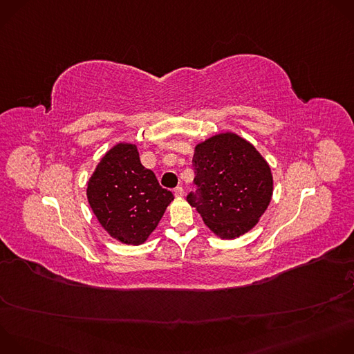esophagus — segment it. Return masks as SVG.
I'll return each mask as SVG.
<instances>
[{
    "mask_svg": "<svg viewBox=\"0 0 354 354\" xmlns=\"http://www.w3.org/2000/svg\"><path fill=\"white\" fill-rule=\"evenodd\" d=\"M174 194H175L176 197H182V196L185 194V190H183V187H180V186L175 187V190H174Z\"/></svg>",
    "mask_w": 354,
    "mask_h": 354,
    "instance_id": "34e87169",
    "label": "esophagus"
}]
</instances>
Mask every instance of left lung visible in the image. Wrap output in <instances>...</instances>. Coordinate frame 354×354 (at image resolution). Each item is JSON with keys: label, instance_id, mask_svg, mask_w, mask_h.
Listing matches in <instances>:
<instances>
[{"label": "left lung", "instance_id": "left-lung-1", "mask_svg": "<svg viewBox=\"0 0 354 354\" xmlns=\"http://www.w3.org/2000/svg\"><path fill=\"white\" fill-rule=\"evenodd\" d=\"M196 192L187 194L204 223L222 239L249 232L272 197L270 165L234 133H221L197 145L194 157Z\"/></svg>", "mask_w": 354, "mask_h": 354}]
</instances>
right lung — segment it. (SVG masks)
Masks as SVG:
<instances>
[{"instance_id": "add662e5", "label": "right lung", "mask_w": 354, "mask_h": 354, "mask_svg": "<svg viewBox=\"0 0 354 354\" xmlns=\"http://www.w3.org/2000/svg\"><path fill=\"white\" fill-rule=\"evenodd\" d=\"M87 198L112 238L136 246L157 227L174 194L142 165L135 145L120 143L97 165L87 183Z\"/></svg>"}]
</instances>
